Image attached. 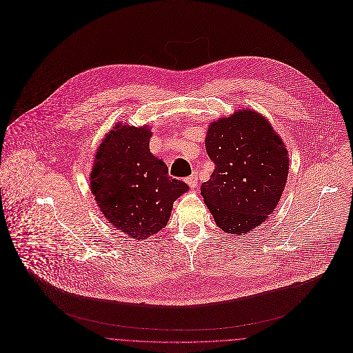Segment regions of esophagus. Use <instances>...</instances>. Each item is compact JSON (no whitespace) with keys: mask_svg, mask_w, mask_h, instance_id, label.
Segmentation results:
<instances>
[{"mask_svg":"<svg viewBox=\"0 0 353 353\" xmlns=\"http://www.w3.org/2000/svg\"><path fill=\"white\" fill-rule=\"evenodd\" d=\"M186 181H188V185L190 186V189H194L197 186V183H199V176L194 174V175H190Z\"/></svg>","mask_w":353,"mask_h":353,"instance_id":"esophagus-1","label":"esophagus"}]
</instances>
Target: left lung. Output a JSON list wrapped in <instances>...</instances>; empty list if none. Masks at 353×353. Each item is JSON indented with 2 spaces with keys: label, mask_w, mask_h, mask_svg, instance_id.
<instances>
[{
  "label": "left lung",
  "mask_w": 353,
  "mask_h": 353,
  "mask_svg": "<svg viewBox=\"0 0 353 353\" xmlns=\"http://www.w3.org/2000/svg\"><path fill=\"white\" fill-rule=\"evenodd\" d=\"M205 148L214 170L201 185L219 228L245 235L273 213L288 176V151L266 118L250 110L209 125Z\"/></svg>",
  "instance_id": "1"
}]
</instances>
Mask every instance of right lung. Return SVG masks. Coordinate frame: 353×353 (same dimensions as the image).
I'll return each mask as SVG.
<instances>
[{
    "instance_id": "right-lung-1",
    "label": "right lung",
    "mask_w": 353,
    "mask_h": 353,
    "mask_svg": "<svg viewBox=\"0 0 353 353\" xmlns=\"http://www.w3.org/2000/svg\"><path fill=\"white\" fill-rule=\"evenodd\" d=\"M151 129L117 123L95 154L91 192L104 217L121 232L143 241L163 230L172 203L189 186L168 176L150 151Z\"/></svg>"
}]
</instances>
